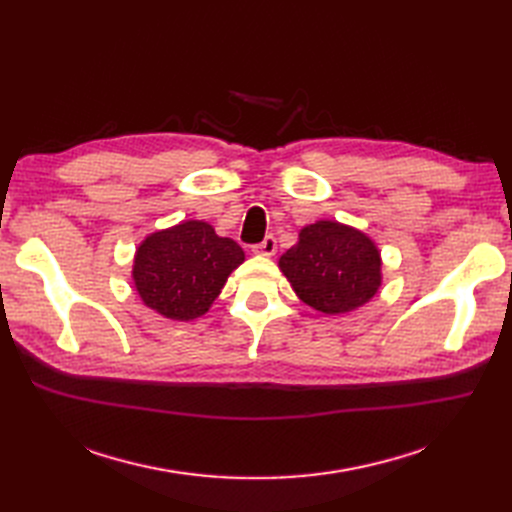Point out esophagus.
<instances>
[{"instance_id":"34e87169","label":"esophagus","mask_w":512,"mask_h":512,"mask_svg":"<svg viewBox=\"0 0 512 512\" xmlns=\"http://www.w3.org/2000/svg\"><path fill=\"white\" fill-rule=\"evenodd\" d=\"M277 252V241L273 235H267L265 241L254 245V254H260V256H273Z\"/></svg>"}]
</instances>
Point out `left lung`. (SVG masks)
Instances as JSON below:
<instances>
[{
  "instance_id": "left-lung-1",
  "label": "left lung",
  "mask_w": 512,
  "mask_h": 512,
  "mask_svg": "<svg viewBox=\"0 0 512 512\" xmlns=\"http://www.w3.org/2000/svg\"><path fill=\"white\" fill-rule=\"evenodd\" d=\"M277 265L297 297L327 316L354 312L382 286V258L374 239L333 220L303 226L299 241Z\"/></svg>"
}]
</instances>
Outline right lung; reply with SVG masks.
Segmentation results:
<instances>
[{"mask_svg":"<svg viewBox=\"0 0 512 512\" xmlns=\"http://www.w3.org/2000/svg\"><path fill=\"white\" fill-rule=\"evenodd\" d=\"M243 260L237 241L215 235L203 220H185L151 232L136 247L132 282L153 312L188 322L209 312Z\"/></svg>","mask_w":512,"mask_h":512,"instance_id":"1","label":"right lung"}]
</instances>
